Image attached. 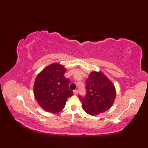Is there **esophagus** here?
I'll use <instances>...</instances> for the list:
<instances>
[{"instance_id": "34e87169", "label": "esophagus", "mask_w": 148, "mask_h": 148, "mask_svg": "<svg viewBox=\"0 0 148 148\" xmlns=\"http://www.w3.org/2000/svg\"><path fill=\"white\" fill-rule=\"evenodd\" d=\"M74 95H77V94H78V90H74Z\"/></svg>"}]
</instances>
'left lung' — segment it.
<instances>
[{
    "label": "left lung",
    "instance_id": "left-lung-1",
    "mask_svg": "<svg viewBox=\"0 0 148 148\" xmlns=\"http://www.w3.org/2000/svg\"><path fill=\"white\" fill-rule=\"evenodd\" d=\"M86 95L79 99L83 108L91 116L99 115L111 108L116 97L112 81L102 71H92L86 83Z\"/></svg>",
    "mask_w": 148,
    "mask_h": 148
}]
</instances>
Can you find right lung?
Returning a JSON list of instances; mask_svg holds the SVG:
<instances>
[{
    "mask_svg": "<svg viewBox=\"0 0 148 148\" xmlns=\"http://www.w3.org/2000/svg\"><path fill=\"white\" fill-rule=\"evenodd\" d=\"M65 72L62 65L53 63L44 68L36 77L34 95L40 108L46 112L61 111L67 99L73 95L69 88L70 80L64 76Z\"/></svg>",
    "mask_w": 148,
    "mask_h": 148,
    "instance_id": "add662e5",
    "label": "right lung"
}]
</instances>
